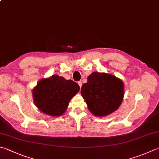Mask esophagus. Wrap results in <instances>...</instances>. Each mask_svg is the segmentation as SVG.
Masks as SVG:
<instances>
[{
  "label": "esophagus",
  "instance_id": "34e87169",
  "mask_svg": "<svg viewBox=\"0 0 159 159\" xmlns=\"http://www.w3.org/2000/svg\"><path fill=\"white\" fill-rule=\"evenodd\" d=\"M77 83H78V84H79V86H80V87L81 88V87H82V82H81V81H79V82H77Z\"/></svg>",
  "mask_w": 159,
  "mask_h": 159
}]
</instances>
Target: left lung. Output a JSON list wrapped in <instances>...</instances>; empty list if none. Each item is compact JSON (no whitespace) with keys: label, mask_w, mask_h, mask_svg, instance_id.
Here are the masks:
<instances>
[{"label":"left lung","mask_w":159,"mask_h":159,"mask_svg":"<svg viewBox=\"0 0 159 159\" xmlns=\"http://www.w3.org/2000/svg\"><path fill=\"white\" fill-rule=\"evenodd\" d=\"M81 89V94L89 109L96 116H105L115 111L124 96L122 81L110 74L92 73Z\"/></svg>","instance_id":"obj_1"}]
</instances>
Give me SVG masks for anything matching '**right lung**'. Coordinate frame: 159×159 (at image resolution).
I'll list each match as a JSON object with an SVG mask.
<instances>
[{"label":"right lung","mask_w":159,"mask_h":159,"mask_svg":"<svg viewBox=\"0 0 159 159\" xmlns=\"http://www.w3.org/2000/svg\"><path fill=\"white\" fill-rule=\"evenodd\" d=\"M80 90V86L73 80L52 75L43 79L33 89L36 106L41 111L52 116H59L65 112L70 99Z\"/></svg>","instance_id":"1"}]
</instances>
